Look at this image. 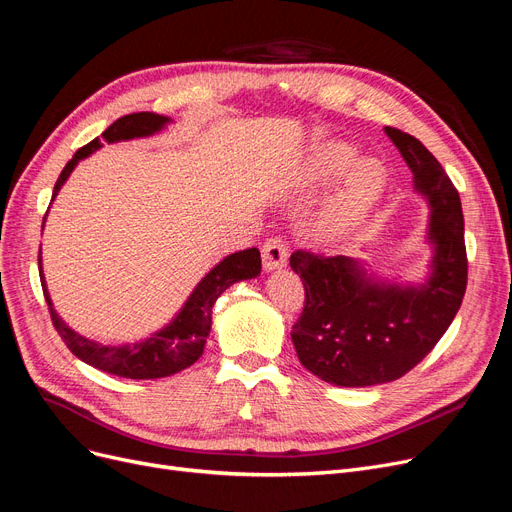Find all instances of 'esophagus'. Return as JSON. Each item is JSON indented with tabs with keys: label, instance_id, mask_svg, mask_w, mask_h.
Wrapping results in <instances>:
<instances>
[{
	"label": "esophagus",
	"instance_id": "esophagus-1",
	"mask_svg": "<svg viewBox=\"0 0 512 512\" xmlns=\"http://www.w3.org/2000/svg\"><path fill=\"white\" fill-rule=\"evenodd\" d=\"M288 249L286 242L280 236H272L263 242L261 247V259H263V268L265 270H278L286 263Z\"/></svg>",
	"mask_w": 512,
	"mask_h": 512
}]
</instances>
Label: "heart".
I'll use <instances>...</instances> for the list:
<instances>
[{"mask_svg":"<svg viewBox=\"0 0 512 512\" xmlns=\"http://www.w3.org/2000/svg\"><path fill=\"white\" fill-rule=\"evenodd\" d=\"M355 159H358V150L351 144L335 142L324 146L309 167V177L314 182L332 180L350 169L335 201L328 207V221L335 226H349L362 219L379 201L387 184V169L381 161L362 159L355 163Z\"/></svg>","mask_w":512,"mask_h":512,"instance_id":"b5f03b06","label":"heart"}]
</instances>
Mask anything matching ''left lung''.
<instances>
[{"label": "left lung", "instance_id": "left-lung-1", "mask_svg": "<svg viewBox=\"0 0 512 512\" xmlns=\"http://www.w3.org/2000/svg\"><path fill=\"white\" fill-rule=\"evenodd\" d=\"M431 203V278L422 286L383 284L349 257L295 251L291 268L305 286L293 324L301 364L339 387H370L402 379L437 345L460 309L469 261L460 196L433 154L410 133L385 127Z\"/></svg>", "mask_w": 512, "mask_h": 512}]
</instances>
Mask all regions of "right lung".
I'll use <instances>...</instances> for the list:
<instances>
[{"instance_id": "right-lung-1", "label": "right lung", "mask_w": 512, "mask_h": 512, "mask_svg": "<svg viewBox=\"0 0 512 512\" xmlns=\"http://www.w3.org/2000/svg\"><path fill=\"white\" fill-rule=\"evenodd\" d=\"M165 123H169V119L163 115L131 113L110 125L102 133V140L104 142H119V140L152 136V133H157ZM100 146L102 144L96 138L75 152V157L66 163V167L62 169L60 177L56 180L52 201L58 194L60 186L66 182V177H69L71 171L75 169V165L81 159H85L87 154L98 150ZM43 221H46V217H43ZM37 261H39L43 297H46L52 324L58 330V335L64 341V345L69 347L85 364H90L98 370H104L108 374H117V376H125V379H138V381L163 379V376H171L175 372L192 366L203 355L207 337L211 332V309H213V303L217 301V297L234 282L255 278L261 272V257H259L257 249L232 253L224 261L217 263L215 268L201 282H198L194 293L190 295V299L186 301L180 314H177V318L169 326H165L159 332H154V335L146 341L108 347V345H100L96 341H90V339L77 335L73 328H69L60 320V316L52 307L46 280H43V274H41V249H39Z\"/></svg>"}]
</instances>
